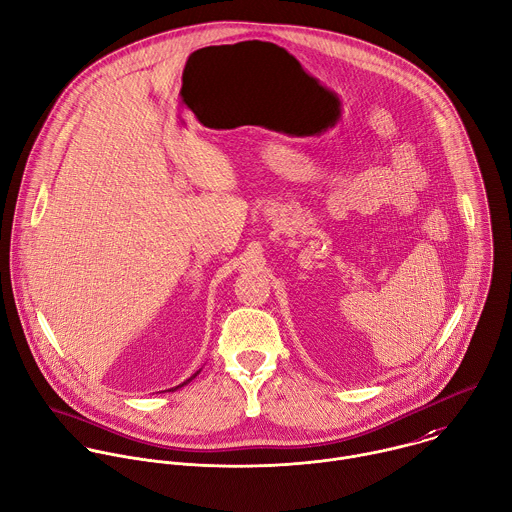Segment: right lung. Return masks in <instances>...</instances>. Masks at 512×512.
Segmentation results:
<instances>
[{
	"instance_id": "1",
	"label": "right lung",
	"mask_w": 512,
	"mask_h": 512,
	"mask_svg": "<svg viewBox=\"0 0 512 512\" xmlns=\"http://www.w3.org/2000/svg\"><path fill=\"white\" fill-rule=\"evenodd\" d=\"M186 382H188V380H186ZM186 382H184V384H186ZM184 384H180V386H184ZM176 388H178V386H176Z\"/></svg>"
}]
</instances>
